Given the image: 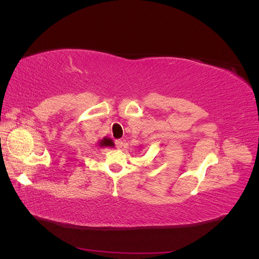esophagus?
<instances>
[{"label": "esophagus", "mask_w": 259, "mask_h": 259, "mask_svg": "<svg viewBox=\"0 0 259 259\" xmlns=\"http://www.w3.org/2000/svg\"><path fill=\"white\" fill-rule=\"evenodd\" d=\"M115 147L117 148V149H121L122 147H123V142L121 139H116L115 140Z\"/></svg>", "instance_id": "esophagus-1"}]
</instances>
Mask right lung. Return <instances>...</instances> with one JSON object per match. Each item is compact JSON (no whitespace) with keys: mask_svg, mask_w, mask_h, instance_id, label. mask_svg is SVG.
<instances>
[{"mask_svg":"<svg viewBox=\"0 0 259 259\" xmlns=\"http://www.w3.org/2000/svg\"><path fill=\"white\" fill-rule=\"evenodd\" d=\"M99 146L100 147H114V144H113L111 138L105 137L99 142Z\"/></svg>","mask_w":259,"mask_h":259,"instance_id":"obj_1","label":"right lung"}]
</instances>
